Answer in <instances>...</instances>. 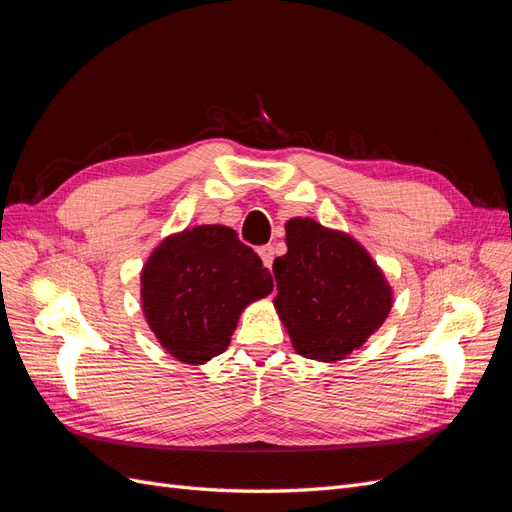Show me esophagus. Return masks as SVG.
I'll return each mask as SVG.
<instances>
[{"mask_svg":"<svg viewBox=\"0 0 512 512\" xmlns=\"http://www.w3.org/2000/svg\"><path fill=\"white\" fill-rule=\"evenodd\" d=\"M258 254H260L262 265H265L267 269H271L273 267V258H275V247L273 245H262L260 250H258Z\"/></svg>","mask_w":512,"mask_h":512,"instance_id":"esophagus-1","label":"esophagus"}]
</instances>
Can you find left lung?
<instances>
[{
  "label": "left lung",
  "instance_id": "left-lung-1",
  "mask_svg": "<svg viewBox=\"0 0 512 512\" xmlns=\"http://www.w3.org/2000/svg\"><path fill=\"white\" fill-rule=\"evenodd\" d=\"M288 252L273 262L277 314L305 359L339 361L391 312L393 292L361 243L309 218L286 224Z\"/></svg>",
  "mask_w": 512,
  "mask_h": 512
}]
</instances>
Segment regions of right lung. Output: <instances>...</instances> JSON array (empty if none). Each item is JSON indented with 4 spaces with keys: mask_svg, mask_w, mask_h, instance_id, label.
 Listing matches in <instances>:
<instances>
[{
    "mask_svg": "<svg viewBox=\"0 0 512 512\" xmlns=\"http://www.w3.org/2000/svg\"><path fill=\"white\" fill-rule=\"evenodd\" d=\"M271 290L273 277L258 254L220 224L164 239L141 273L147 324L175 359L190 365L222 354L245 305Z\"/></svg>",
    "mask_w": 512,
    "mask_h": 512,
    "instance_id": "right-lung-1",
    "label": "right lung"
}]
</instances>
